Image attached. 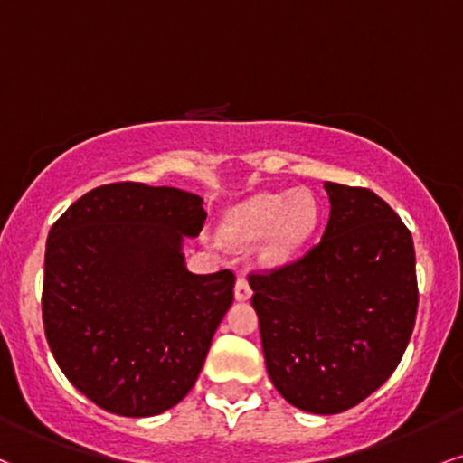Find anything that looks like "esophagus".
<instances>
[{
  "label": "esophagus",
  "mask_w": 463,
  "mask_h": 463,
  "mask_svg": "<svg viewBox=\"0 0 463 463\" xmlns=\"http://www.w3.org/2000/svg\"><path fill=\"white\" fill-rule=\"evenodd\" d=\"M250 295H252V288H250V282H248V276L246 274H239L237 278V285H235V298L237 299H250Z\"/></svg>",
  "instance_id": "1"
}]
</instances>
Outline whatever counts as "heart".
Returning a JSON list of instances; mask_svg holds the SVG:
<instances>
[{"label":"heart","instance_id":"1","mask_svg":"<svg viewBox=\"0 0 463 463\" xmlns=\"http://www.w3.org/2000/svg\"><path fill=\"white\" fill-rule=\"evenodd\" d=\"M315 226V204L306 194H260L243 204L226 226L231 241H254L271 228V254L288 256L304 243Z\"/></svg>","mask_w":463,"mask_h":463}]
</instances>
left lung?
Wrapping results in <instances>:
<instances>
[{"label": "left lung", "instance_id": "8db88e82", "mask_svg": "<svg viewBox=\"0 0 463 463\" xmlns=\"http://www.w3.org/2000/svg\"><path fill=\"white\" fill-rule=\"evenodd\" d=\"M330 220L299 259L252 271L267 373L295 408L338 414L403 358L416 308L411 232L375 192L326 183Z\"/></svg>", "mask_w": 463, "mask_h": 463}]
</instances>
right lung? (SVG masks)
<instances>
[{
  "label": "right lung",
  "mask_w": 463,
  "mask_h": 463,
  "mask_svg": "<svg viewBox=\"0 0 463 463\" xmlns=\"http://www.w3.org/2000/svg\"><path fill=\"white\" fill-rule=\"evenodd\" d=\"M204 220L196 194L125 181L83 194L49 231L44 336L99 408L155 416L196 383L235 298L231 269L185 267L183 237H196Z\"/></svg>",
  "instance_id": "1"
}]
</instances>
